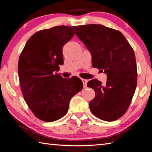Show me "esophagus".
Wrapping results in <instances>:
<instances>
[{
	"label": "esophagus",
	"mask_w": 152,
	"mask_h": 152,
	"mask_svg": "<svg viewBox=\"0 0 152 152\" xmlns=\"http://www.w3.org/2000/svg\"><path fill=\"white\" fill-rule=\"evenodd\" d=\"M81 80H82V82H83L84 88H86V87H87V82H88V81H87L86 79H83V78H82Z\"/></svg>",
	"instance_id": "esophagus-1"
}]
</instances>
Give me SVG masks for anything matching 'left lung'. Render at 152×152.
Returning a JSON list of instances; mask_svg holds the SVG:
<instances>
[{
	"label": "left lung",
	"mask_w": 152,
	"mask_h": 152,
	"mask_svg": "<svg viewBox=\"0 0 152 152\" xmlns=\"http://www.w3.org/2000/svg\"><path fill=\"white\" fill-rule=\"evenodd\" d=\"M75 34L90 51L92 66L107 75L105 85L96 79L88 82L96 93L90 111L100 120H116L126 112L137 86L134 50L122 33L102 24L78 26Z\"/></svg>",
	"instance_id": "obj_1"
}]
</instances>
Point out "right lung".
I'll return each instance as SVG.
<instances>
[{"instance_id":"right-lung-1","label":"right lung","mask_w":152,"mask_h":152,"mask_svg":"<svg viewBox=\"0 0 152 152\" xmlns=\"http://www.w3.org/2000/svg\"><path fill=\"white\" fill-rule=\"evenodd\" d=\"M76 26H57L36 32L27 41L18 72L24 100L36 117L54 122L66 115L70 99L83 84L76 76L66 79L55 72L64 64L62 48Z\"/></svg>"}]
</instances>
